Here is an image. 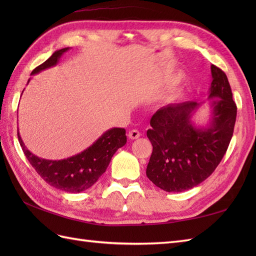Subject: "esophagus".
I'll list each match as a JSON object with an SVG mask.
<instances>
[{
	"instance_id": "esophagus-1",
	"label": "esophagus",
	"mask_w": 256,
	"mask_h": 256,
	"mask_svg": "<svg viewBox=\"0 0 256 256\" xmlns=\"http://www.w3.org/2000/svg\"><path fill=\"white\" fill-rule=\"evenodd\" d=\"M140 136V133L138 131V130H131V131L128 132V138L131 140H136Z\"/></svg>"
}]
</instances>
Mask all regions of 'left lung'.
Here are the masks:
<instances>
[{"instance_id":"8db88e82","label":"left lung","mask_w":256,"mask_h":256,"mask_svg":"<svg viewBox=\"0 0 256 256\" xmlns=\"http://www.w3.org/2000/svg\"><path fill=\"white\" fill-rule=\"evenodd\" d=\"M212 116L209 126L192 122L200 103L187 101L160 108L150 118L148 138L153 145L146 175L168 192H182L206 180L229 148L236 118V104L226 74L211 64Z\"/></svg>"}]
</instances>
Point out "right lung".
<instances>
[{
	"label": "right lung",
	"mask_w": 256,
	"mask_h": 256,
	"mask_svg": "<svg viewBox=\"0 0 256 256\" xmlns=\"http://www.w3.org/2000/svg\"><path fill=\"white\" fill-rule=\"evenodd\" d=\"M69 47L55 52L52 55L36 67L32 74L57 64L59 58ZM30 81V80H28ZM18 138L26 158L44 180L50 186L67 192H81L96 182L106 170L114 153L126 143L125 130L114 128L103 133L96 142L80 154L62 160H48L32 154L22 140L18 130Z\"/></svg>",
	"instance_id": "1"
}]
</instances>
